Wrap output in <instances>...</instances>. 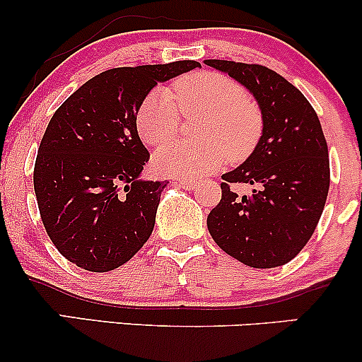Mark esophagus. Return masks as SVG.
<instances>
[{"label": "esophagus", "instance_id": "esophagus-1", "mask_svg": "<svg viewBox=\"0 0 362 362\" xmlns=\"http://www.w3.org/2000/svg\"><path fill=\"white\" fill-rule=\"evenodd\" d=\"M178 185H180L182 189H185V190H194L195 187H197V184H195V182H192V180H178Z\"/></svg>", "mask_w": 362, "mask_h": 362}]
</instances>
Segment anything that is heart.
<instances>
[{
    "label": "heart",
    "mask_w": 362,
    "mask_h": 362,
    "mask_svg": "<svg viewBox=\"0 0 362 362\" xmlns=\"http://www.w3.org/2000/svg\"><path fill=\"white\" fill-rule=\"evenodd\" d=\"M180 110L184 115H206L199 132L204 143L197 146L170 143L158 149L153 167L161 175L195 180L216 172L226 158L243 161L259 144L260 110L248 100L243 86L224 74H189L177 80L173 93L167 88L149 91L136 115L141 139L151 146L172 139L180 122Z\"/></svg>",
    "instance_id": "obj_1"
}]
</instances>
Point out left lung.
Here are the masks:
<instances>
[{"label":"left lung","mask_w":362,"mask_h":362,"mask_svg":"<svg viewBox=\"0 0 362 362\" xmlns=\"http://www.w3.org/2000/svg\"><path fill=\"white\" fill-rule=\"evenodd\" d=\"M253 95L262 114L257 148L221 177V201L207 216L218 247L255 269L288 264L303 250L325 207L330 168L317 112L296 86L260 64L206 59ZM253 185L252 195L229 189Z\"/></svg>","instance_id":"1"}]
</instances>
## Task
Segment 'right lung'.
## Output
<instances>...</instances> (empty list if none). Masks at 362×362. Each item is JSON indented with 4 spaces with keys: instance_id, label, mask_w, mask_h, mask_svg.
Listing matches in <instances>:
<instances>
[{
    "instance_id": "1",
    "label": "right lung",
    "mask_w": 362,
    "mask_h": 362,
    "mask_svg": "<svg viewBox=\"0 0 362 362\" xmlns=\"http://www.w3.org/2000/svg\"><path fill=\"white\" fill-rule=\"evenodd\" d=\"M194 68L201 64L109 69L81 85L52 115L35 160L34 189L49 238L78 267L114 271L151 236L168 182L141 178L149 153L136 115L158 83Z\"/></svg>"
}]
</instances>
